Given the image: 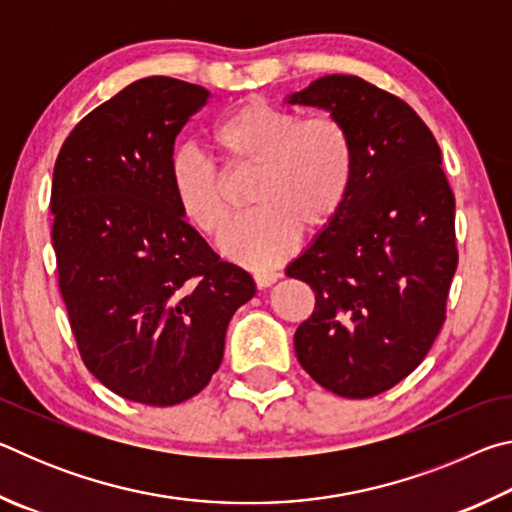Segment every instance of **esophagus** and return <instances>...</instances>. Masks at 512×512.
Masks as SVG:
<instances>
[{"label": "esophagus", "mask_w": 512, "mask_h": 512, "mask_svg": "<svg viewBox=\"0 0 512 512\" xmlns=\"http://www.w3.org/2000/svg\"><path fill=\"white\" fill-rule=\"evenodd\" d=\"M253 280H255V284H257L259 289H266V287H271V284H275L277 280H280V273H275V271H259V273L253 275Z\"/></svg>", "instance_id": "1"}]
</instances>
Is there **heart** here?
Segmentation results:
<instances>
[{
  "label": "heart",
  "mask_w": 512,
  "mask_h": 512,
  "mask_svg": "<svg viewBox=\"0 0 512 512\" xmlns=\"http://www.w3.org/2000/svg\"><path fill=\"white\" fill-rule=\"evenodd\" d=\"M210 144L228 176L255 171L248 201L255 207L232 225L221 248L235 262L266 268L287 259L300 232H323L348 201L354 146L343 121L327 112H298L244 101L210 128ZM167 187L178 212L216 237L230 223L225 178L194 146H178L167 162Z\"/></svg>",
  "instance_id": "obj_1"
}]
</instances>
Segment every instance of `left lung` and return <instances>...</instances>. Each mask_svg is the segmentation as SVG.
Returning <instances> with one entry per match:
<instances>
[{
  "instance_id": "1",
  "label": "left lung",
  "mask_w": 512,
  "mask_h": 512,
  "mask_svg": "<svg viewBox=\"0 0 512 512\" xmlns=\"http://www.w3.org/2000/svg\"><path fill=\"white\" fill-rule=\"evenodd\" d=\"M339 117L354 176L343 210L287 266L316 293L293 345L309 377L366 400L409 377L445 323L458 266L454 192L440 146L409 103L359 76H323L289 97Z\"/></svg>"
}]
</instances>
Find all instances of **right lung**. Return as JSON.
I'll list each match as a JSON object with an SVG mask.
<instances>
[{
    "label": "right lung",
    "mask_w": 512,
    "mask_h": 512,
    "mask_svg": "<svg viewBox=\"0 0 512 512\" xmlns=\"http://www.w3.org/2000/svg\"><path fill=\"white\" fill-rule=\"evenodd\" d=\"M210 92L140 79L85 115L51 183L58 287L81 359L112 393L173 406L210 384L255 282L214 253L167 187L176 135Z\"/></svg>",
    "instance_id": "1"
}]
</instances>
